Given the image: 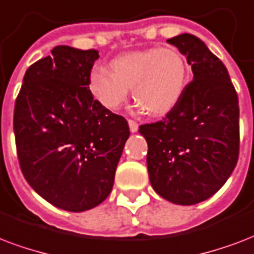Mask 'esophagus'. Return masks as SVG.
<instances>
[{
	"instance_id": "esophagus-1",
	"label": "esophagus",
	"mask_w": 254,
	"mask_h": 254,
	"mask_svg": "<svg viewBox=\"0 0 254 254\" xmlns=\"http://www.w3.org/2000/svg\"><path fill=\"white\" fill-rule=\"evenodd\" d=\"M128 126H129V131H131V132H136L137 128H139V125H137L135 121H128Z\"/></svg>"
}]
</instances>
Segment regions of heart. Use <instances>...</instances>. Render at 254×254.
Masks as SVG:
<instances>
[{"instance_id": "obj_1", "label": "heart", "mask_w": 254, "mask_h": 254, "mask_svg": "<svg viewBox=\"0 0 254 254\" xmlns=\"http://www.w3.org/2000/svg\"><path fill=\"white\" fill-rule=\"evenodd\" d=\"M111 71L94 68L88 88L105 109L115 111L128 98L129 88L141 110L163 117L176 107L186 92L190 68L175 47L133 50L114 58Z\"/></svg>"}]
</instances>
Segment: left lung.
<instances>
[{
    "label": "left lung",
    "instance_id": "1",
    "mask_svg": "<svg viewBox=\"0 0 254 254\" xmlns=\"http://www.w3.org/2000/svg\"><path fill=\"white\" fill-rule=\"evenodd\" d=\"M179 49L193 79L160 122L143 125L147 168L155 192L179 205L207 200L225 184L239 159V98L224 64L192 34L167 41Z\"/></svg>",
    "mask_w": 254,
    "mask_h": 254
}]
</instances>
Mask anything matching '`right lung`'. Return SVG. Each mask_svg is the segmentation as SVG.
Here are the masks:
<instances>
[{"label": "right lung", "mask_w": 254, "mask_h": 254, "mask_svg": "<svg viewBox=\"0 0 254 254\" xmlns=\"http://www.w3.org/2000/svg\"><path fill=\"white\" fill-rule=\"evenodd\" d=\"M96 50L56 46L27 68L14 106L15 145L26 182L54 207L83 212L105 201L128 123L94 99Z\"/></svg>", "instance_id": "1"}]
</instances>
